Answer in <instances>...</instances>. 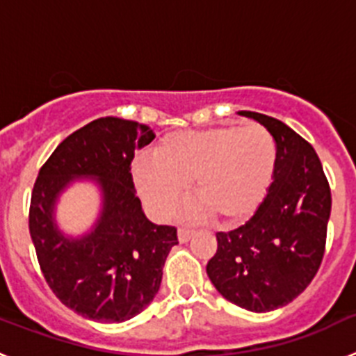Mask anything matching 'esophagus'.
Wrapping results in <instances>:
<instances>
[{"instance_id": "esophagus-1", "label": "esophagus", "mask_w": 356, "mask_h": 356, "mask_svg": "<svg viewBox=\"0 0 356 356\" xmlns=\"http://www.w3.org/2000/svg\"><path fill=\"white\" fill-rule=\"evenodd\" d=\"M193 235H194V229L178 228V241H180V242H188Z\"/></svg>"}]
</instances>
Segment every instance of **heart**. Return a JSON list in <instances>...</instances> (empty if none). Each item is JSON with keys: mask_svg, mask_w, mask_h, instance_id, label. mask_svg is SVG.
Listing matches in <instances>:
<instances>
[{"mask_svg": "<svg viewBox=\"0 0 356 356\" xmlns=\"http://www.w3.org/2000/svg\"><path fill=\"white\" fill-rule=\"evenodd\" d=\"M278 168V146L260 124L216 127L165 135L155 156L131 163L134 184L146 205L168 216L194 181L201 203L188 213H213L225 225H241L259 212Z\"/></svg>", "mask_w": 356, "mask_h": 356, "instance_id": "heart-1", "label": "heart"}]
</instances>
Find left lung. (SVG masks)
I'll list each match as a JSON object with an SVG mask.
<instances>
[{"instance_id": "1", "label": "left lung", "mask_w": 356, "mask_h": 356, "mask_svg": "<svg viewBox=\"0 0 356 356\" xmlns=\"http://www.w3.org/2000/svg\"><path fill=\"white\" fill-rule=\"evenodd\" d=\"M275 137L276 178L246 225L219 232L207 275L217 292L250 312H273L301 294L316 276L326 244L332 194L314 147L285 122L246 112Z\"/></svg>"}]
</instances>
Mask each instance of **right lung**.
<instances>
[{
	"mask_svg": "<svg viewBox=\"0 0 356 356\" xmlns=\"http://www.w3.org/2000/svg\"><path fill=\"white\" fill-rule=\"evenodd\" d=\"M155 139L147 124L99 118L71 134L40 168L30 205V235L55 296L85 319L122 323L153 301L176 228L151 222L137 197L130 165ZM80 181L97 187L100 209L81 234L58 225L56 210Z\"/></svg>",
	"mask_w": 356,
	"mask_h": 356,
	"instance_id": "right-lung-1",
	"label": "right lung"
}]
</instances>
